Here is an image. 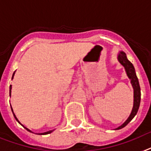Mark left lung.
Instances as JSON below:
<instances>
[{"label":"left lung","instance_id":"8db88e82","mask_svg":"<svg viewBox=\"0 0 151 151\" xmlns=\"http://www.w3.org/2000/svg\"><path fill=\"white\" fill-rule=\"evenodd\" d=\"M118 60L120 62V64H121L123 66H124L128 77H129V79L131 80L132 86L134 87V107H133V109H132V112L131 113H130V115H129V118L126 120L125 123H123V124H122L120 127L116 128V129H122V128L126 127L129 122L131 121L132 119L135 116V115L137 114V113L140 103V84H139L138 78L137 77V75H136L135 68H134V65H133V64H132L131 62L128 60L127 58V56H126V54L123 52H119V55H118Z\"/></svg>","mask_w":151,"mask_h":151}]
</instances>
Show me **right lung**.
Listing matches in <instances>:
<instances>
[{
  "label": "right lung",
  "instance_id": "add662e5",
  "mask_svg": "<svg viewBox=\"0 0 151 151\" xmlns=\"http://www.w3.org/2000/svg\"><path fill=\"white\" fill-rule=\"evenodd\" d=\"M14 73H15V72H14V73H13V76H12V78H13L14 76ZM11 86H10V95H11ZM11 110H12V112H13V109H12V107H11ZM14 118H15V119H16V120H17V121L20 123V122L18 121V119H17V117H16V116L14 115ZM23 127H24V126H23ZM24 128H25V129H27L28 131L32 132V131H31V130H30V129H28V128H26V127H24ZM52 130H49V131H48V132H45V133H42V134H40V135H45V134H50V133H52Z\"/></svg>",
  "mask_w": 151,
  "mask_h": 151
}]
</instances>
